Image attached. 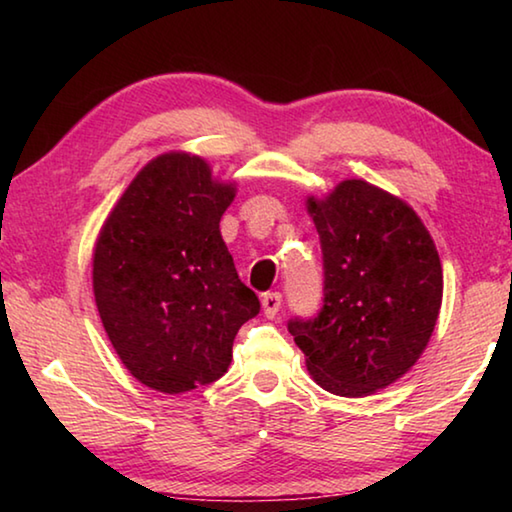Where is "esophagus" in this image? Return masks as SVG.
<instances>
[{
  "label": "esophagus",
  "instance_id": "obj_1",
  "mask_svg": "<svg viewBox=\"0 0 512 512\" xmlns=\"http://www.w3.org/2000/svg\"><path fill=\"white\" fill-rule=\"evenodd\" d=\"M262 307H264V314H266V318H275V316H277V311H280V307H282V293H277V291H268V293H264V298H262Z\"/></svg>",
  "mask_w": 512,
  "mask_h": 512
}]
</instances>
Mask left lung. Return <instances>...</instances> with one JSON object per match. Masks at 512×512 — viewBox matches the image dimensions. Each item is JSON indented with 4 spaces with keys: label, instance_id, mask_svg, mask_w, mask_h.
I'll return each mask as SVG.
<instances>
[{
    "label": "left lung",
    "instance_id": "obj_1",
    "mask_svg": "<svg viewBox=\"0 0 512 512\" xmlns=\"http://www.w3.org/2000/svg\"><path fill=\"white\" fill-rule=\"evenodd\" d=\"M320 253L323 305L293 316L289 332L320 386L363 397L400 379L431 339L443 268L409 205L366 180H345L325 201L309 198Z\"/></svg>",
    "mask_w": 512,
    "mask_h": 512
}]
</instances>
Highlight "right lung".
<instances>
[{"label":"right lung","instance_id":"1","mask_svg":"<svg viewBox=\"0 0 512 512\" xmlns=\"http://www.w3.org/2000/svg\"><path fill=\"white\" fill-rule=\"evenodd\" d=\"M232 198L205 160L167 153L137 173L101 228L92 271L101 323L131 375L160 393L223 377L239 327L262 307L221 239Z\"/></svg>","mask_w":512,"mask_h":512}]
</instances>
